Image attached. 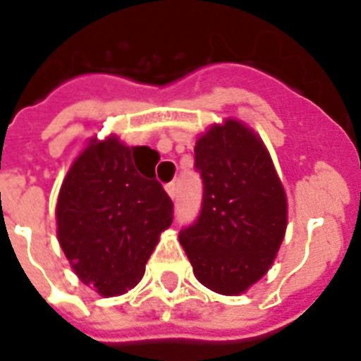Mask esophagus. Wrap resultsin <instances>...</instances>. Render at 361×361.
Segmentation results:
<instances>
[{"label":"esophagus","instance_id":"1","mask_svg":"<svg viewBox=\"0 0 361 361\" xmlns=\"http://www.w3.org/2000/svg\"><path fill=\"white\" fill-rule=\"evenodd\" d=\"M166 192H169V196H171L172 200H174L176 198V183H166Z\"/></svg>","mask_w":361,"mask_h":361}]
</instances>
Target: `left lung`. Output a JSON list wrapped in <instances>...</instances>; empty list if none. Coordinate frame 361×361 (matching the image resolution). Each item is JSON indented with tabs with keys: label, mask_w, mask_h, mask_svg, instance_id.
<instances>
[{
	"label": "left lung",
	"mask_w": 361,
	"mask_h": 361,
	"mask_svg": "<svg viewBox=\"0 0 361 361\" xmlns=\"http://www.w3.org/2000/svg\"><path fill=\"white\" fill-rule=\"evenodd\" d=\"M195 171L204 196L196 221L181 228L198 282L239 295L269 271L287 226V200L262 139L237 120L196 140Z\"/></svg>",
	"instance_id": "8db88e82"
}]
</instances>
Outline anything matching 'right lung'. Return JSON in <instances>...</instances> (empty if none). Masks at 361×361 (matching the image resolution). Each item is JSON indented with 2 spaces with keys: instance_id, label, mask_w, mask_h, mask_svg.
Here are the masks:
<instances>
[{
  "instance_id": "1",
  "label": "right lung",
  "mask_w": 361,
  "mask_h": 361,
  "mask_svg": "<svg viewBox=\"0 0 361 361\" xmlns=\"http://www.w3.org/2000/svg\"><path fill=\"white\" fill-rule=\"evenodd\" d=\"M146 146L130 148L116 137L92 140L74 161L57 200V235L64 256L87 286L104 297L122 295L172 224L174 204L139 163Z\"/></svg>"
}]
</instances>
